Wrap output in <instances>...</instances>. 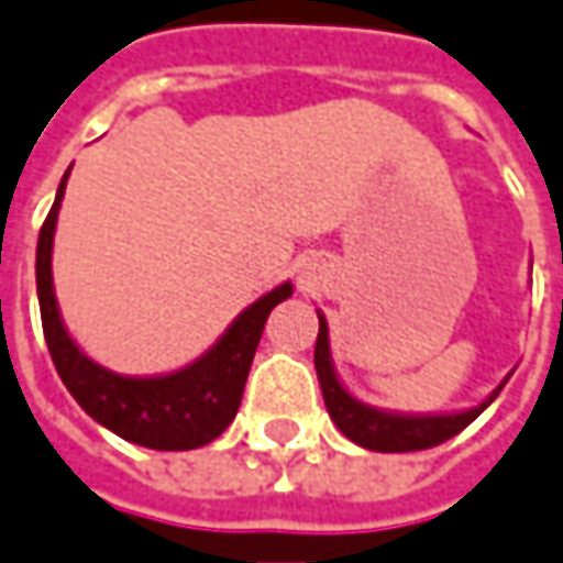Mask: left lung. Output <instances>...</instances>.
I'll list each match as a JSON object with an SVG mask.
<instances>
[{"label": "left lung", "instance_id": "obj_1", "mask_svg": "<svg viewBox=\"0 0 563 563\" xmlns=\"http://www.w3.org/2000/svg\"><path fill=\"white\" fill-rule=\"evenodd\" d=\"M316 375H319V384H322V396H325L331 421L341 428L343 437H350L353 443H360L365 449H375V452H415V449L440 446V443H446L449 437L465 431L467 424L484 412L501 390L499 387L484 406L459 415L415 418V415H390L368 409V406H362L346 394L334 378L331 356H328V325L322 316H319V338H316Z\"/></svg>", "mask_w": 563, "mask_h": 563}]
</instances>
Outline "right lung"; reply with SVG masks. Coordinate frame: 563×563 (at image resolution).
<instances>
[{
    "mask_svg": "<svg viewBox=\"0 0 563 563\" xmlns=\"http://www.w3.org/2000/svg\"><path fill=\"white\" fill-rule=\"evenodd\" d=\"M67 173L58 185V195L40 229V244H36V290H40L43 334L64 387L98 424L139 446L179 452L217 440L235 418L263 325L275 303L288 300L290 285L269 290L254 307L244 309L235 325L222 334V341L195 365L164 378H120L79 353L77 343L64 331L55 303L52 235H55Z\"/></svg>",
    "mask_w": 563,
    "mask_h": 563,
    "instance_id": "1",
    "label": "right lung"
}]
</instances>
